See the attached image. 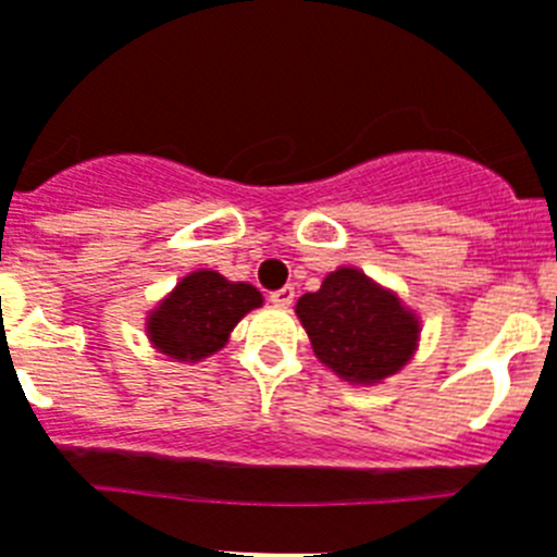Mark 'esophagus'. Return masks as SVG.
<instances>
[{
    "mask_svg": "<svg viewBox=\"0 0 557 557\" xmlns=\"http://www.w3.org/2000/svg\"><path fill=\"white\" fill-rule=\"evenodd\" d=\"M269 300L277 308H288L294 302V288L286 286V288H280V292H271Z\"/></svg>",
    "mask_w": 557,
    "mask_h": 557,
    "instance_id": "1",
    "label": "esophagus"
}]
</instances>
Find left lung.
<instances>
[{
    "instance_id": "1",
    "label": "left lung",
    "mask_w": 557,
    "mask_h": 557,
    "mask_svg": "<svg viewBox=\"0 0 557 557\" xmlns=\"http://www.w3.org/2000/svg\"><path fill=\"white\" fill-rule=\"evenodd\" d=\"M297 317L322 366L354 385H376L408 366L419 317L359 269L331 271L320 292L302 294Z\"/></svg>"
}]
</instances>
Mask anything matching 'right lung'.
Here are the masks:
<instances>
[{
    "instance_id": "obj_1",
    "label": "right lung",
    "mask_w": 557,
    "mask_h": 557,
    "mask_svg": "<svg viewBox=\"0 0 557 557\" xmlns=\"http://www.w3.org/2000/svg\"><path fill=\"white\" fill-rule=\"evenodd\" d=\"M263 294L249 283H232L218 271L186 274L147 317V336L177 362H200L228 343V334Z\"/></svg>"
}]
</instances>
